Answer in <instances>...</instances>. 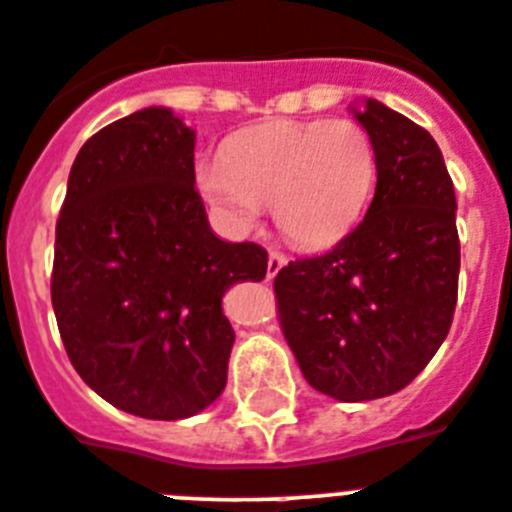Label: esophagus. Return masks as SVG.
Returning <instances> with one entry per match:
<instances>
[{
    "label": "esophagus",
    "mask_w": 512,
    "mask_h": 512,
    "mask_svg": "<svg viewBox=\"0 0 512 512\" xmlns=\"http://www.w3.org/2000/svg\"><path fill=\"white\" fill-rule=\"evenodd\" d=\"M285 264H287L285 253H279V251L269 253V261H266V277H269V279L277 277V274L285 269Z\"/></svg>",
    "instance_id": "esophagus-1"
}]
</instances>
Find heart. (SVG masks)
<instances>
[{"label":"heart","instance_id":"1","mask_svg":"<svg viewBox=\"0 0 512 512\" xmlns=\"http://www.w3.org/2000/svg\"><path fill=\"white\" fill-rule=\"evenodd\" d=\"M202 196L238 230L261 204L292 243L331 246L362 220L378 183L373 137L352 119L274 121L227 142L222 160L196 165Z\"/></svg>","mask_w":512,"mask_h":512}]
</instances>
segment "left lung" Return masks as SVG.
<instances>
[{
    "label": "left lung",
    "instance_id": "1",
    "mask_svg": "<svg viewBox=\"0 0 512 512\" xmlns=\"http://www.w3.org/2000/svg\"><path fill=\"white\" fill-rule=\"evenodd\" d=\"M349 113L378 155L368 214L329 253L290 261L274 292L305 381L355 404L409 386L445 342L461 246L453 181L430 131L373 98Z\"/></svg>",
    "mask_w": 512,
    "mask_h": 512
}]
</instances>
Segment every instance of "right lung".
I'll return each mask as SVG.
<instances>
[{
	"mask_svg": "<svg viewBox=\"0 0 512 512\" xmlns=\"http://www.w3.org/2000/svg\"><path fill=\"white\" fill-rule=\"evenodd\" d=\"M196 131L163 106L113 121L69 170L51 303L82 381L121 412L186 419L227 383L222 298L266 277V251L227 243L194 189Z\"/></svg>",
	"mask_w": 512,
	"mask_h": 512,
	"instance_id": "obj_1",
	"label": "right lung"
}]
</instances>
